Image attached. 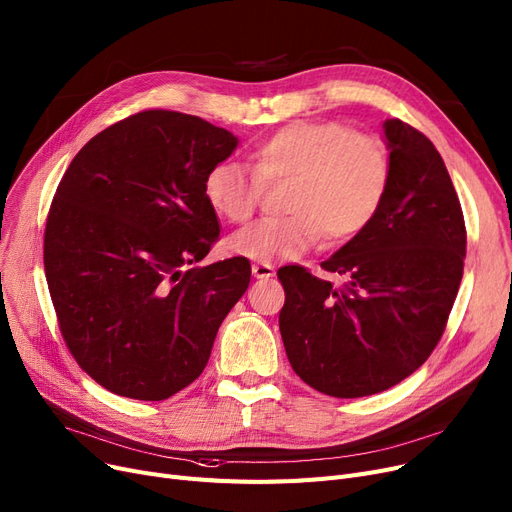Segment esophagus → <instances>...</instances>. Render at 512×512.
<instances>
[{
    "mask_svg": "<svg viewBox=\"0 0 512 512\" xmlns=\"http://www.w3.org/2000/svg\"><path fill=\"white\" fill-rule=\"evenodd\" d=\"M252 273L256 279H269L275 275V266L269 262H256L252 264Z\"/></svg>",
    "mask_w": 512,
    "mask_h": 512,
    "instance_id": "esophagus-1",
    "label": "esophagus"
}]
</instances>
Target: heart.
Returning <instances> with one entry per match:
<instances>
[{
    "label": "heart",
    "mask_w": 512,
    "mask_h": 512,
    "mask_svg": "<svg viewBox=\"0 0 512 512\" xmlns=\"http://www.w3.org/2000/svg\"><path fill=\"white\" fill-rule=\"evenodd\" d=\"M287 183L285 212L235 231L227 246L258 262L298 258L325 235L344 243L379 214L392 185V152L373 133L337 120H298L266 137L252 154V170L218 162L204 179V198L229 223H243L264 189Z\"/></svg>",
    "instance_id": "b5f03b06"
}]
</instances>
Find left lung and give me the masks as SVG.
<instances>
[{"instance_id":"obj_1","label":"left lung","mask_w":512,"mask_h":512,"mask_svg":"<svg viewBox=\"0 0 512 512\" xmlns=\"http://www.w3.org/2000/svg\"><path fill=\"white\" fill-rule=\"evenodd\" d=\"M392 185L375 221L321 264L333 287L281 266L279 329L291 369L333 398H362L415 373L440 342L465 269V216L435 145L385 120Z\"/></svg>"}]
</instances>
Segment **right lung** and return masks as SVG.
Here are the masks:
<instances>
[{
    "label": "right lung",
    "mask_w": 512,
    "mask_h": 512,
    "mask_svg": "<svg viewBox=\"0 0 512 512\" xmlns=\"http://www.w3.org/2000/svg\"><path fill=\"white\" fill-rule=\"evenodd\" d=\"M235 145L200 116L152 108L97 133L66 168L47 212L45 277L68 352L108 392H181L246 294L248 258L196 264L221 233L204 179Z\"/></svg>",
    "instance_id": "add662e5"
}]
</instances>
